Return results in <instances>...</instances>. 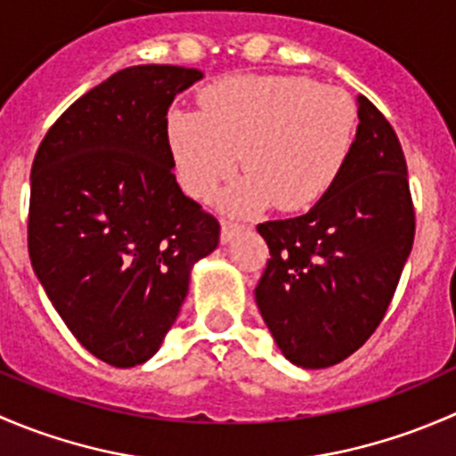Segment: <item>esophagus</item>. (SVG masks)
Here are the masks:
<instances>
[{"instance_id":"esophagus-1","label":"esophagus","mask_w":456,"mask_h":456,"mask_svg":"<svg viewBox=\"0 0 456 456\" xmlns=\"http://www.w3.org/2000/svg\"><path fill=\"white\" fill-rule=\"evenodd\" d=\"M240 229H242V224L232 223V220H223V229H220V242H223V245L232 242V238L236 236Z\"/></svg>"}]
</instances>
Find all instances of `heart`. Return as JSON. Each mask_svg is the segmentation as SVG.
Wrapping results in <instances>:
<instances>
[{
	"mask_svg": "<svg viewBox=\"0 0 456 456\" xmlns=\"http://www.w3.org/2000/svg\"><path fill=\"white\" fill-rule=\"evenodd\" d=\"M357 110L351 96L306 77L238 75L200 92V112L172 110L165 141L176 178L194 199H209L238 167L245 176L224 202L257 211L314 207L342 174L353 150Z\"/></svg>",
	"mask_w": 456,
	"mask_h": 456,
	"instance_id": "heart-1",
	"label": "heart"
}]
</instances>
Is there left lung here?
Masks as SVG:
<instances>
[{"label":"left lung","instance_id":"8db88e82","mask_svg":"<svg viewBox=\"0 0 456 456\" xmlns=\"http://www.w3.org/2000/svg\"><path fill=\"white\" fill-rule=\"evenodd\" d=\"M353 150L306 214L257 224L271 257L256 287L266 329L291 364H339L375 333L415 240L408 169L397 134L357 96Z\"/></svg>","mask_w":456,"mask_h":456}]
</instances>
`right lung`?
<instances>
[{"label": "right lung", "instance_id": "right-lung-1", "mask_svg": "<svg viewBox=\"0 0 456 456\" xmlns=\"http://www.w3.org/2000/svg\"><path fill=\"white\" fill-rule=\"evenodd\" d=\"M202 72L132 66L77 99L48 130L30 172L28 254L79 344L132 369L176 322L191 266L220 224L174 176L165 121Z\"/></svg>", "mask_w": 456, "mask_h": 456}]
</instances>
